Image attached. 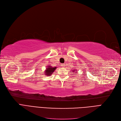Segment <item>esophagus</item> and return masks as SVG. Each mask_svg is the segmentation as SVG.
I'll list each match as a JSON object with an SVG mask.
<instances>
[{
  "mask_svg": "<svg viewBox=\"0 0 121 121\" xmlns=\"http://www.w3.org/2000/svg\"><path fill=\"white\" fill-rule=\"evenodd\" d=\"M61 66H62V68H64L65 66V64H62L61 65Z\"/></svg>",
  "mask_w": 121,
  "mask_h": 121,
  "instance_id": "esophagus-1",
  "label": "esophagus"
}]
</instances>
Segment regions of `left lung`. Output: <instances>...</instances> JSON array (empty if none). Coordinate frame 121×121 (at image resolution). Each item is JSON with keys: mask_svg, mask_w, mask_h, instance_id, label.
Here are the masks:
<instances>
[{"mask_svg": "<svg viewBox=\"0 0 121 121\" xmlns=\"http://www.w3.org/2000/svg\"><path fill=\"white\" fill-rule=\"evenodd\" d=\"M72 72H73V73L75 72H76V73H77V72H76V69H75V70H73V71Z\"/></svg>", "mask_w": 121, "mask_h": 121, "instance_id": "obj_1", "label": "left lung"}]
</instances>
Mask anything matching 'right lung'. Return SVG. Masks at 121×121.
<instances>
[{
	"mask_svg": "<svg viewBox=\"0 0 121 121\" xmlns=\"http://www.w3.org/2000/svg\"><path fill=\"white\" fill-rule=\"evenodd\" d=\"M56 69V67H52L51 66H48V68H46V70L44 71L45 75L49 76L52 74L53 72L55 71V69Z\"/></svg>",
	"mask_w": 121,
	"mask_h": 121,
	"instance_id": "obj_1",
	"label": "right lung"
}]
</instances>
